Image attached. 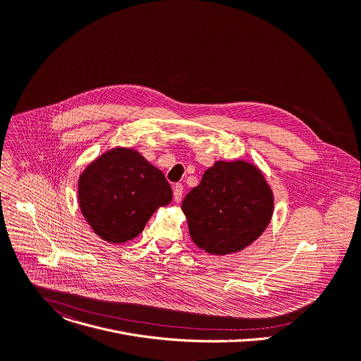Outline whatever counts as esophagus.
<instances>
[{
    "instance_id": "34e87169",
    "label": "esophagus",
    "mask_w": 361,
    "mask_h": 361,
    "mask_svg": "<svg viewBox=\"0 0 361 361\" xmlns=\"http://www.w3.org/2000/svg\"><path fill=\"white\" fill-rule=\"evenodd\" d=\"M173 191H174V200H176L177 203L181 202V199H183V191H184L183 185H181V184H174Z\"/></svg>"
}]
</instances>
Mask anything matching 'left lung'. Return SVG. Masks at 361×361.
Segmentation results:
<instances>
[{"instance_id": "1", "label": "left lung", "mask_w": 361, "mask_h": 361, "mask_svg": "<svg viewBox=\"0 0 361 361\" xmlns=\"http://www.w3.org/2000/svg\"><path fill=\"white\" fill-rule=\"evenodd\" d=\"M191 240L210 255L243 250L267 231L274 192L252 162L216 161L181 204Z\"/></svg>"}]
</instances>
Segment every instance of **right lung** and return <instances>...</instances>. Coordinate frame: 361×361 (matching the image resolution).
<instances>
[{
    "label": "right lung",
    "instance_id": "right-lung-1",
    "mask_svg": "<svg viewBox=\"0 0 361 361\" xmlns=\"http://www.w3.org/2000/svg\"><path fill=\"white\" fill-rule=\"evenodd\" d=\"M79 207L92 231L109 243L135 239L173 191L162 171L138 151L116 147L92 161L78 183Z\"/></svg>",
    "mask_w": 361,
    "mask_h": 361
}]
</instances>
